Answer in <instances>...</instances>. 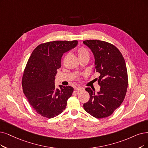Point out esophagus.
I'll return each mask as SVG.
<instances>
[{
    "label": "esophagus",
    "instance_id": "1",
    "mask_svg": "<svg viewBox=\"0 0 148 148\" xmlns=\"http://www.w3.org/2000/svg\"><path fill=\"white\" fill-rule=\"evenodd\" d=\"M75 90L76 91H78V92H81V91H83L84 90V88H82L81 87H77L75 88Z\"/></svg>",
    "mask_w": 148,
    "mask_h": 148
}]
</instances>
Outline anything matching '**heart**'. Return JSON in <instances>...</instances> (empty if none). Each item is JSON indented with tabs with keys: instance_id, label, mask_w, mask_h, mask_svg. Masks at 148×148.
Masks as SVG:
<instances>
[{
	"instance_id": "heart-1",
	"label": "heart",
	"mask_w": 148,
	"mask_h": 148,
	"mask_svg": "<svg viewBox=\"0 0 148 148\" xmlns=\"http://www.w3.org/2000/svg\"><path fill=\"white\" fill-rule=\"evenodd\" d=\"M77 54L79 60L86 58H89L90 56L89 52H88V51L86 48H84V47H79L77 50Z\"/></svg>"
}]
</instances>
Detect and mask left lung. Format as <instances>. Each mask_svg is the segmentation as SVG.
Returning <instances> with one entry per match:
<instances>
[{
    "label": "left lung",
    "instance_id": "left-lung-1",
    "mask_svg": "<svg viewBox=\"0 0 148 148\" xmlns=\"http://www.w3.org/2000/svg\"><path fill=\"white\" fill-rule=\"evenodd\" d=\"M83 43L92 51L95 70L100 75V90L87 87L90 99L83 104L87 113L97 119L110 116L119 108L126 96L128 86L126 65L120 50L113 44L99 40H86Z\"/></svg>",
    "mask_w": 148,
    "mask_h": 148
}]
</instances>
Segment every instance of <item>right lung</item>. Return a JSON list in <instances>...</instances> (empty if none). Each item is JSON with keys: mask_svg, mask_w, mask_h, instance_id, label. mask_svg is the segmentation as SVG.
Returning a JSON list of instances; mask_svg holds the SVG:
<instances>
[{"mask_svg": "<svg viewBox=\"0 0 148 148\" xmlns=\"http://www.w3.org/2000/svg\"><path fill=\"white\" fill-rule=\"evenodd\" d=\"M77 40H55L41 44L33 51L23 74V92L33 109L44 117L51 119L66 109L72 96L71 86L55 85L57 70L61 66L65 53L77 45Z\"/></svg>", "mask_w": 148, "mask_h": 148, "instance_id": "obj_1", "label": "right lung"}]
</instances>
